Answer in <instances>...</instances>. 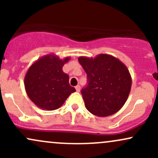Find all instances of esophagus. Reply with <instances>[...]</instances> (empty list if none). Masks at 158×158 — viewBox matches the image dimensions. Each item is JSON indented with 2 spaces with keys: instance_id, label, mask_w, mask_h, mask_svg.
<instances>
[{
  "instance_id": "obj_1",
  "label": "esophagus",
  "mask_w": 158,
  "mask_h": 158,
  "mask_svg": "<svg viewBox=\"0 0 158 158\" xmlns=\"http://www.w3.org/2000/svg\"><path fill=\"white\" fill-rule=\"evenodd\" d=\"M75 88H76V90H77V92H79L80 91V86H79V85H77V86L75 87Z\"/></svg>"
}]
</instances>
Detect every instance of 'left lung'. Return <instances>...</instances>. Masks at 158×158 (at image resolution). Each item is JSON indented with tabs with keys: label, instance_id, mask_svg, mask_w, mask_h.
<instances>
[{
	"label": "left lung",
	"instance_id": "obj_1",
	"mask_svg": "<svg viewBox=\"0 0 158 158\" xmlns=\"http://www.w3.org/2000/svg\"><path fill=\"white\" fill-rule=\"evenodd\" d=\"M78 60L88 76V84L81 92L87 110L101 117L119 111L131 88V74L126 65L108 54L80 56Z\"/></svg>",
	"mask_w": 158,
	"mask_h": 158
}]
</instances>
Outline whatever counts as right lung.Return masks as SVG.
<instances>
[{
  "label": "right lung",
  "instance_id": "right-lung-1",
  "mask_svg": "<svg viewBox=\"0 0 158 158\" xmlns=\"http://www.w3.org/2000/svg\"><path fill=\"white\" fill-rule=\"evenodd\" d=\"M70 59L69 56L61 59L53 53L48 54L34 61L27 70L25 90L30 100L41 109H58L76 91L69 84V76L62 70Z\"/></svg>",
  "mask_w": 158,
  "mask_h": 158
}]
</instances>
